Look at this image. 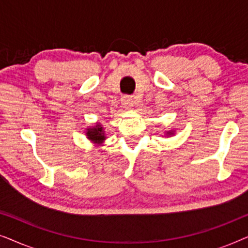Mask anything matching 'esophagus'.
Returning <instances> with one entry per match:
<instances>
[{
    "label": "esophagus",
    "mask_w": 248,
    "mask_h": 248,
    "mask_svg": "<svg viewBox=\"0 0 248 248\" xmlns=\"http://www.w3.org/2000/svg\"><path fill=\"white\" fill-rule=\"evenodd\" d=\"M122 103H123V105L126 108H132L134 105V100H133V98L130 96H124L123 99H122Z\"/></svg>",
    "instance_id": "obj_1"
}]
</instances>
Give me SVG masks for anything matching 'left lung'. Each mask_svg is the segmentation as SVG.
<instances>
[{
    "label": "left lung",
    "mask_w": 248,
    "mask_h": 248,
    "mask_svg": "<svg viewBox=\"0 0 248 248\" xmlns=\"http://www.w3.org/2000/svg\"><path fill=\"white\" fill-rule=\"evenodd\" d=\"M167 134H168V135H172V134H174V131H168Z\"/></svg>",
    "instance_id": "left-lung-1"
}]
</instances>
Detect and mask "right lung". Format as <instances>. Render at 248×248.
I'll use <instances>...</instances> for the list:
<instances>
[{
    "label": "right lung",
    "instance_id": "add662e5",
    "mask_svg": "<svg viewBox=\"0 0 248 248\" xmlns=\"http://www.w3.org/2000/svg\"><path fill=\"white\" fill-rule=\"evenodd\" d=\"M86 135H87V138L89 139L91 142H93V143L97 144V145H100L105 141V139H106V137H105L104 127L100 123H96L94 126L87 128Z\"/></svg>",
    "mask_w": 248,
    "mask_h": 248
}]
</instances>
